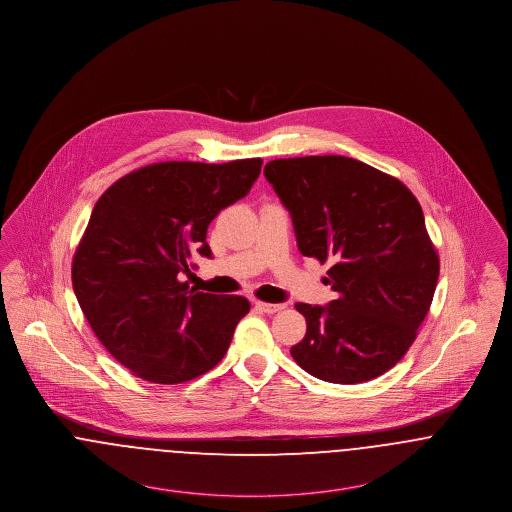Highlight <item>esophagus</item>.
I'll return each mask as SVG.
<instances>
[{"label": "esophagus", "mask_w": 512, "mask_h": 512, "mask_svg": "<svg viewBox=\"0 0 512 512\" xmlns=\"http://www.w3.org/2000/svg\"><path fill=\"white\" fill-rule=\"evenodd\" d=\"M255 307H257L259 311H263V313H269V315L280 311V309H284L282 303H267V301H255Z\"/></svg>", "instance_id": "esophagus-1"}]
</instances>
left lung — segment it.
Returning <instances> with one entry per match:
<instances>
[{"instance_id": "left-lung-1", "label": "left lung", "mask_w": 512, "mask_h": 512, "mask_svg": "<svg viewBox=\"0 0 512 512\" xmlns=\"http://www.w3.org/2000/svg\"><path fill=\"white\" fill-rule=\"evenodd\" d=\"M301 255L329 263V305L296 303L307 332L290 354L309 375L371 381L404 358L433 301L439 257L414 193L348 156L271 160Z\"/></svg>"}]
</instances>
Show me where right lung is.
Returning a JSON list of instances; mask_svg holds the SVG:
<instances>
[{
	"label": "right lung",
	"mask_w": 512,
	"mask_h": 512,
	"mask_svg": "<svg viewBox=\"0 0 512 512\" xmlns=\"http://www.w3.org/2000/svg\"><path fill=\"white\" fill-rule=\"evenodd\" d=\"M261 164L158 162L96 201L73 257V290L102 346L133 375L178 385L224 358L249 301L189 290L181 274L195 253L212 257L209 224L249 193Z\"/></svg>",
	"instance_id": "1"
}]
</instances>
